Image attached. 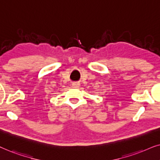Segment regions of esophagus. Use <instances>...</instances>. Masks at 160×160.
I'll return each mask as SVG.
<instances>
[{
    "label": "esophagus",
    "instance_id": "esophagus-1",
    "mask_svg": "<svg viewBox=\"0 0 160 160\" xmlns=\"http://www.w3.org/2000/svg\"><path fill=\"white\" fill-rule=\"evenodd\" d=\"M72 86L75 87V88H78V87L80 86V83H78V82H74V83L72 84Z\"/></svg>",
    "mask_w": 160,
    "mask_h": 160
}]
</instances>
